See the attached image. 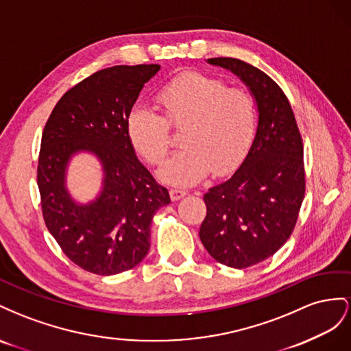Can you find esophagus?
Returning a JSON list of instances; mask_svg holds the SVG:
<instances>
[{"instance_id": "34e87169", "label": "esophagus", "mask_w": 351, "mask_h": 351, "mask_svg": "<svg viewBox=\"0 0 351 351\" xmlns=\"http://www.w3.org/2000/svg\"><path fill=\"white\" fill-rule=\"evenodd\" d=\"M169 194H170V198H172V202H178V199L184 198L188 193L184 191V189H176V188H173V189H170Z\"/></svg>"}]
</instances>
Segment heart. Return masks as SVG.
Listing matches in <instances>:
<instances>
[{"mask_svg": "<svg viewBox=\"0 0 351 351\" xmlns=\"http://www.w3.org/2000/svg\"><path fill=\"white\" fill-rule=\"evenodd\" d=\"M163 114L136 106L128 114L126 134L135 152L149 165L166 158L172 136L170 128H185L181 152L158 170L163 182L191 186L210 172L225 176L237 170L254 141L257 110L245 89L228 88L213 76L185 72L158 89Z\"/></svg>", "mask_w": 351, "mask_h": 351, "instance_id": "b5f03b06", "label": "heart"}]
</instances>
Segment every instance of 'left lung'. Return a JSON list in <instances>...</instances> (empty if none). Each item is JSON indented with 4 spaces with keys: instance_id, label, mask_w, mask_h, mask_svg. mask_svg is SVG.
<instances>
[{
    "instance_id": "1",
    "label": "left lung",
    "mask_w": 351,
    "mask_h": 351,
    "mask_svg": "<svg viewBox=\"0 0 351 351\" xmlns=\"http://www.w3.org/2000/svg\"><path fill=\"white\" fill-rule=\"evenodd\" d=\"M250 88L257 131L243 165L204 194L199 239L215 260L244 269L263 262L293 234L306 191L303 141L287 95L262 70L231 57L208 58Z\"/></svg>"
}]
</instances>
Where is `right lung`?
I'll return each mask as SVG.
<instances>
[{
  "instance_id": "1",
  "label": "right lung",
  "mask_w": 351,
  "mask_h": 351,
  "mask_svg": "<svg viewBox=\"0 0 351 351\" xmlns=\"http://www.w3.org/2000/svg\"><path fill=\"white\" fill-rule=\"evenodd\" d=\"M158 70H98L58 99L45 123L36 175L43 216L63 253L86 272L116 275L135 267L149 250L154 213L170 203L126 134L129 112ZM79 151L95 154L104 165V191L89 205L75 204L64 184L68 160Z\"/></svg>"
}]
</instances>
